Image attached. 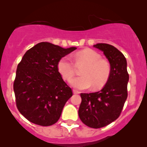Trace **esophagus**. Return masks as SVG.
<instances>
[{
  "label": "esophagus",
  "mask_w": 147,
  "mask_h": 147,
  "mask_svg": "<svg viewBox=\"0 0 147 147\" xmlns=\"http://www.w3.org/2000/svg\"><path fill=\"white\" fill-rule=\"evenodd\" d=\"M73 94H80V92H79L78 90H75V89H73Z\"/></svg>",
  "instance_id": "34e87169"
}]
</instances>
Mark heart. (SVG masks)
<instances>
[{"label": "heart", "instance_id": "1", "mask_svg": "<svg viewBox=\"0 0 147 147\" xmlns=\"http://www.w3.org/2000/svg\"><path fill=\"white\" fill-rule=\"evenodd\" d=\"M101 55L93 49H87L77 52L75 55L76 65L86 64L80 72L82 76L69 80V83L78 89H87L93 86L97 90L105 86L111 74V66L109 61L101 59ZM58 70L62 78L69 80L75 75V64L69 57H64L59 61Z\"/></svg>", "mask_w": 147, "mask_h": 147}]
</instances>
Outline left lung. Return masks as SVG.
Masks as SVG:
<instances>
[{
  "label": "left lung",
  "instance_id": "8db88e82",
  "mask_svg": "<svg viewBox=\"0 0 147 147\" xmlns=\"http://www.w3.org/2000/svg\"><path fill=\"white\" fill-rule=\"evenodd\" d=\"M94 47L102 51L111 66L107 83L100 91L80 94L82 101L78 110L81 121L93 128H100L117 120L127 97L129 75L124 55L107 43H97Z\"/></svg>",
  "mask_w": 147,
  "mask_h": 147
}]
</instances>
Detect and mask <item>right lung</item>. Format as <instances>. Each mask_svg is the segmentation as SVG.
<instances>
[{
	"mask_svg": "<svg viewBox=\"0 0 147 147\" xmlns=\"http://www.w3.org/2000/svg\"><path fill=\"white\" fill-rule=\"evenodd\" d=\"M76 49L41 42L29 49L17 66L13 91L18 110L41 126L57 123L72 89L58 70L60 59Z\"/></svg>",
	"mask_w": 147,
	"mask_h": 147,
	"instance_id": "right-lung-1",
	"label": "right lung"
}]
</instances>
